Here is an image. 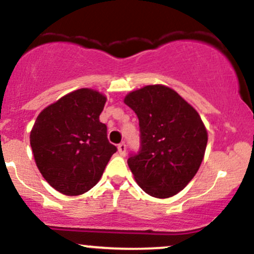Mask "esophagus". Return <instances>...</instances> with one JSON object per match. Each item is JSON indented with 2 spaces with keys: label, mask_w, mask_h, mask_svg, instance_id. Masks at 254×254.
I'll return each mask as SVG.
<instances>
[{
  "label": "esophagus",
  "mask_w": 254,
  "mask_h": 254,
  "mask_svg": "<svg viewBox=\"0 0 254 254\" xmlns=\"http://www.w3.org/2000/svg\"><path fill=\"white\" fill-rule=\"evenodd\" d=\"M125 151H127V144L124 142H122V143L118 144V153L121 155H125Z\"/></svg>",
  "instance_id": "1"
}]
</instances>
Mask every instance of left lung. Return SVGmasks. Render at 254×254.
Instances as JSON below:
<instances>
[{
  "label": "left lung",
  "instance_id": "1",
  "mask_svg": "<svg viewBox=\"0 0 254 254\" xmlns=\"http://www.w3.org/2000/svg\"><path fill=\"white\" fill-rule=\"evenodd\" d=\"M124 103L139 122V150L127 159L145 193L168 198L196 176L208 143L199 115L176 90L153 84L133 90Z\"/></svg>",
  "mask_w": 254,
  "mask_h": 254
}]
</instances>
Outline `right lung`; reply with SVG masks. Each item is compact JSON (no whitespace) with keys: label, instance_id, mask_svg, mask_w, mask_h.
<instances>
[{"label":"right lung","instance_id":"obj_1","mask_svg":"<svg viewBox=\"0 0 254 254\" xmlns=\"http://www.w3.org/2000/svg\"><path fill=\"white\" fill-rule=\"evenodd\" d=\"M105 103L97 90L81 88L37 117L30 136L34 160L44 179L61 193L78 196L90 190L117 151L99 121Z\"/></svg>","mask_w":254,"mask_h":254}]
</instances>
